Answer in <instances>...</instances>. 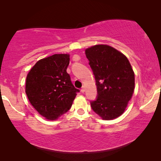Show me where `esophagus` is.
<instances>
[{"instance_id":"1","label":"esophagus","mask_w":161,"mask_h":161,"mask_svg":"<svg viewBox=\"0 0 161 161\" xmlns=\"http://www.w3.org/2000/svg\"><path fill=\"white\" fill-rule=\"evenodd\" d=\"M80 92H82V93H84V92H86V87L85 86H83L82 89H81V90H80Z\"/></svg>"}]
</instances>
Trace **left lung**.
Returning a JSON list of instances; mask_svg holds the SVG:
<instances>
[{"label":"left lung","instance_id":"obj_1","mask_svg":"<svg viewBox=\"0 0 161 161\" xmlns=\"http://www.w3.org/2000/svg\"><path fill=\"white\" fill-rule=\"evenodd\" d=\"M96 80L97 98L91 102L93 111L103 120L124 113L135 89V74L122 53L111 46L96 45L85 50Z\"/></svg>","mask_w":161,"mask_h":161}]
</instances>
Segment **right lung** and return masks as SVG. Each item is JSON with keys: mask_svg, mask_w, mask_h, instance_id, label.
Wrapping results in <instances>:
<instances>
[{"mask_svg": "<svg viewBox=\"0 0 161 161\" xmlns=\"http://www.w3.org/2000/svg\"><path fill=\"white\" fill-rule=\"evenodd\" d=\"M69 54H54L40 59L26 77L25 93L38 113L48 120H56L69 111L78 89L67 69Z\"/></svg>", "mask_w": 161, "mask_h": 161, "instance_id": "1", "label": "right lung"}]
</instances>
